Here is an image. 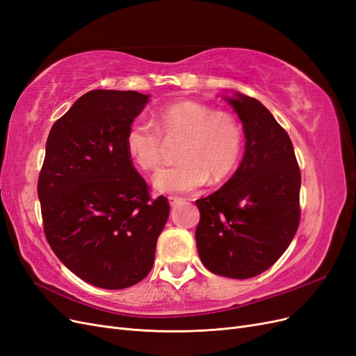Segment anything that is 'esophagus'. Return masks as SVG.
Instances as JSON below:
<instances>
[{"label": "esophagus", "mask_w": 356, "mask_h": 356, "mask_svg": "<svg viewBox=\"0 0 356 356\" xmlns=\"http://www.w3.org/2000/svg\"><path fill=\"white\" fill-rule=\"evenodd\" d=\"M168 200H169V203H170V207H177L178 203H181V197H177V196H169L168 197Z\"/></svg>", "instance_id": "34e87169"}]
</instances>
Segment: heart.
<instances>
[{
	"mask_svg": "<svg viewBox=\"0 0 356 356\" xmlns=\"http://www.w3.org/2000/svg\"><path fill=\"white\" fill-rule=\"evenodd\" d=\"M154 124L135 120L126 132L129 156L144 170L160 166L165 141L182 139L178 148L181 163L160 169L153 187L165 195H179L200 188L209 177L218 182L236 168L242 153L243 135L236 118L211 106L184 101L159 111Z\"/></svg>",
	"mask_w": 356,
	"mask_h": 356,
	"instance_id": "1",
	"label": "heart"
}]
</instances>
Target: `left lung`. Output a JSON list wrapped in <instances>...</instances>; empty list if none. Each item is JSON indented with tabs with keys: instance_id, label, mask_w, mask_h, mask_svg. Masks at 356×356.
<instances>
[{
	"instance_id": "1",
	"label": "left lung",
	"mask_w": 356,
	"mask_h": 356,
	"mask_svg": "<svg viewBox=\"0 0 356 356\" xmlns=\"http://www.w3.org/2000/svg\"><path fill=\"white\" fill-rule=\"evenodd\" d=\"M224 99L243 124L245 154L220 190L196 200V245L209 272L248 279L272 267L294 239L301 175L288 134L260 101L239 92Z\"/></svg>"
}]
</instances>
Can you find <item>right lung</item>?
Masks as SVG:
<instances>
[{
    "mask_svg": "<svg viewBox=\"0 0 356 356\" xmlns=\"http://www.w3.org/2000/svg\"><path fill=\"white\" fill-rule=\"evenodd\" d=\"M149 95L90 90L51 131L38 178L44 233L53 252L84 282L132 286L149 273L169 217L134 168L126 132Z\"/></svg>",
    "mask_w": 356,
    "mask_h": 356,
    "instance_id": "1",
    "label": "right lung"
}]
</instances>
